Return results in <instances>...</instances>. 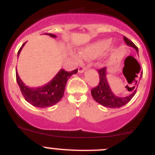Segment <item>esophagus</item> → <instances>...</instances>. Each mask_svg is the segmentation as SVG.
<instances>
[{
  "mask_svg": "<svg viewBox=\"0 0 155 155\" xmlns=\"http://www.w3.org/2000/svg\"><path fill=\"white\" fill-rule=\"evenodd\" d=\"M86 69V67L84 66V64H81L80 66H79V68H78V72L79 73H83L84 71V70Z\"/></svg>",
  "mask_w": 155,
  "mask_h": 155,
  "instance_id": "34e87169",
  "label": "esophagus"
}]
</instances>
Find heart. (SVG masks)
<instances>
[{
    "label": "heart",
    "mask_w": 155,
    "mask_h": 155,
    "mask_svg": "<svg viewBox=\"0 0 155 155\" xmlns=\"http://www.w3.org/2000/svg\"><path fill=\"white\" fill-rule=\"evenodd\" d=\"M109 46H110L109 40L108 39L100 40L87 46L83 51V56L85 57H90V58L97 57L105 53L109 49Z\"/></svg>",
    "instance_id": "b5f03b06"
}]
</instances>
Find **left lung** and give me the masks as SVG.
I'll use <instances>...</instances> for the list:
<instances>
[{
  "label": "left lung",
  "mask_w": 155,
  "mask_h": 155,
  "mask_svg": "<svg viewBox=\"0 0 155 155\" xmlns=\"http://www.w3.org/2000/svg\"><path fill=\"white\" fill-rule=\"evenodd\" d=\"M124 39L127 46H131L134 48L138 53V48L137 47L136 45L134 44L132 41H130L127 37L124 36ZM143 74V73H142ZM142 74H140V78L142 77ZM98 74H99V83L95 87L92 88L91 91V95L93 98L98 103L101 104L102 105L107 108H120L125 105L126 104L128 103L134 94H136L137 88L138 81L135 82V86L133 87L134 88V91L132 93L127 95L126 97H119L116 96V94H113V92L111 90L110 87L109 85V83L106 79V68H102L98 70Z\"/></svg>",
  "instance_id": "1"
}]
</instances>
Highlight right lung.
Here are the masks:
<instances>
[{
  "mask_svg": "<svg viewBox=\"0 0 155 155\" xmlns=\"http://www.w3.org/2000/svg\"><path fill=\"white\" fill-rule=\"evenodd\" d=\"M53 38H56L57 35L51 33H46ZM24 44L19 49L18 52V57L21 52ZM78 69L72 71H66L61 69L54 78L45 85L39 87H29L26 86L20 79L17 71H16V80L18 84L21 94L25 99L29 102L31 105L35 107L46 108L53 106L57 104L64 96L65 86L68 79L74 74H77Z\"/></svg>",
  "mask_w": 155,
  "mask_h": 155,
  "instance_id": "1",
  "label": "right lung"
}]
</instances>
